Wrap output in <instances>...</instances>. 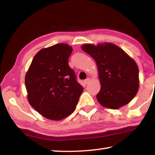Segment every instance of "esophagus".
<instances>
[{
  "instance_id": "1",
  "label": "esophagus",
  "mask_w": 155,
  "mask_h": 155,
  "mask_svg": "<svg viewBox=\"0 0 155 155\" xmlns=\"http://www.w3.org/2000/svg\"><path fill=\"white\" fill-rule=\"evenodd\" d=\"M90 82V78H86V79L84 81V83H85V84H88Z\"/></svg>"
}]
</instances>
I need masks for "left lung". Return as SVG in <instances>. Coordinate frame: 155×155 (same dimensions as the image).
Wrapping results in <instances>:
<instances>
[{
  "instance_id": "1",
  "label": "left lung",
  "mask_w": 155,
  "mask_h": 155,
  "mask_svg": "<svg viewBox=\"0 0 155 155\" xmlns=\"http://www.w3.org/2000/svg\"><path fill=\"white\" fill-rule=\"evenodd\" d=\"M83 51L95 60L101 90L96 95L104 107L117 109L132 101L139 89V69L136 62L112 43L85 44Z\"/></svg>"
}]
</instances>
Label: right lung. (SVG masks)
Here are the masks:
<instances>
[{
  "label": "right lung",
  "mask_w": 155,
  "mask_h": 155,
  "mask_svg": "<svg viewBox=\"0 0 155 155\" xmlns=\"http://www.w3.org/2000/svg\"><path fill=\"white\" fill-rule=\"evenodd\" d=\"M72 52L66 44L41 49L26 74L28 103L48 120H61L71 114L83 91L68 65Z\"/></svg>",
  "instance_id": "add662e5"
}]
</instances>
